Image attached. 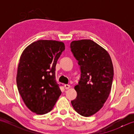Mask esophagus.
<instances>
[{
    "instance_id": "34e87169",
    "label": "esophagus",
    "mask_w": 134,
    "mask_h": 134,
    "mask_svg": "<svg viewBox=\"0 0 134 134\" xmlns=\"http://www.w3.org/2000/svg\"><path fill=\"white\" fill-rule=\"evenodd\" d=\"M64 87L65 89H69L70 87V85H64Z\"/></svg>"
}]
</instances>
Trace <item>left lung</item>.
Wrapping results in <instances>:
<instances>
[{
    "label": "left lung",
    "mask_w": 134,
    "mask_h": 134,
    "mask_svg": "<svg viewBox=\"0 0 134 134\" xmlns=\"http://www.w3.org/2000/svg\"><path fill=\"white\" fill-rule=\"evenodd\" d=\"M71 50L81 68V79L74 89L76 98L71 104L85 117L100 110L109 97L113 77V67L108 51L91 40L73 41Z\"/></svg>",
    "instance_id": "1"
}]
</instances>
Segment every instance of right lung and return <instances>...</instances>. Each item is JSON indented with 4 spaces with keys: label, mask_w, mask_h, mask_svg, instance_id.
I'll return each mask as SVG.
<instances>
[{
    "label": "right lung",
    "mask_w": 134,
    "mask_h": 134,
    "mask_svg": "<svg viewBox=\"0 0 134 134\" xmlns=\"http://www.w3.org/2000/svg\"><path fill=\"white\" fill-rule=\"evenodd\" d=\"M64 49V42L40 40L28 45L20 57L16 74L18 92L28 109L37 115L49 112L61 94L55 71Z\"/></svg>",
    "instance_id": "1"
}]
</instances>
